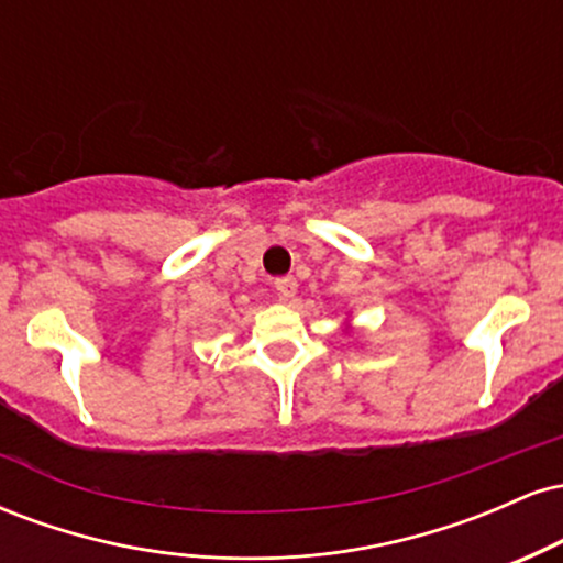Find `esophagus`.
<instances>
[{"mask_svg":"<svg viewBox=\"0 0 563 563\" xmlns=\"http://www.w3.org/2000/svg\"><path fill=\"white\" fill-rule=\"evenodd\" d=\"M296 288H299L296 277H277V280H275V294H277V299H280V301L294 299Z\"/></svg>","mask_w":563,"mask_h":563,"instance_id":"1","label":"esophagus"}]
</instances>
